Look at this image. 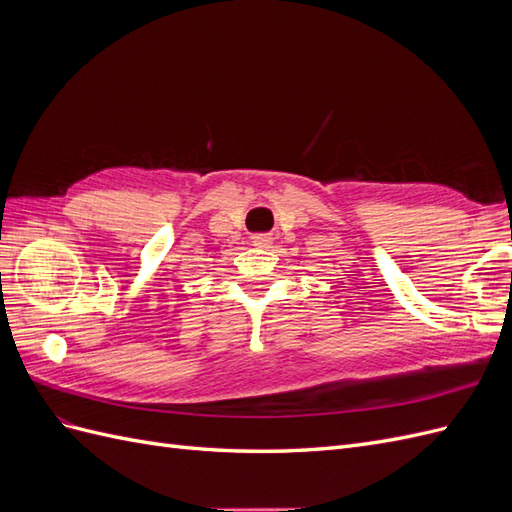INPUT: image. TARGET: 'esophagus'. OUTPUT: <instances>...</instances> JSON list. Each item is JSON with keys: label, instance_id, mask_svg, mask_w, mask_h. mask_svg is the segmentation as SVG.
<instances>
[{"label": "esophagus", "instance_id": "34e87169", "mask_svg": "<svg viewBox=\"0 0 512 512\" xmlns=\"http://www.w3.org/2000/svg\"><path fill=\"white\" fill-rule=\"evenodd\" d=\"M271 241H273V239H271L269 235H254V237H252V243L258 245V247H267V245H271Z\"/></svg>", "mask_w": 512, "mask_h": 512}]
</instances>
